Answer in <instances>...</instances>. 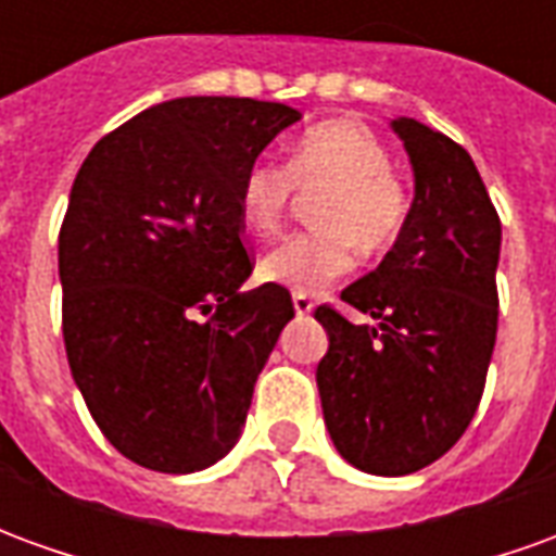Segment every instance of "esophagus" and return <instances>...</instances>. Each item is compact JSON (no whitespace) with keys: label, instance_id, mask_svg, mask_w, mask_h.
I'll list each match as a JSON object with an SVG mask.
<instances>
[{"label":"esophagus","instance_id":"esophagus-1","mask_svg":"<svg viewBox=\"0 0 556 556\" xmlns=\"http://www.w3.org/2000/svg\"><path fill=\"white\" fill-rule=\"evenodd\" d=\"M291 301H294V313L298 315H309L313 313V298H309V294H303V291H294V298H291Z\"/></svg>","mask_w":556,"mask_h":556}]
</instances>
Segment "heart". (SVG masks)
Segmentation results:
<instances>
[{"instance_id": "heart-1", "label": "heart", "mask_w": 556, "mask_h": 556, "mask_svg": "<svg viewBox=\"0 0 556 556\" xmlns=\"http://www.w3.org/2000/svg\"><path fill=\"white\" fill-rule=\"evenodd\" d=\"M298 190L318 193L315 223L262 258L258 274L291 291H318L357 265V247L381 253L399 241L410 214L408 187L390 169V151L354 118L303 130L286 166L255 160L238 184V214L255 238L277 235Z\"/></svg>"}]
</instances>
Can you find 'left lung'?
<instances>
[{
    "mask_svg": "<svg viewBox=\"0 0 556 556\" xmlns=\"http://www.w3.org/2000/svg\"><path fill=\"white\" fill-rule=\"evenodd\" d=\"M414 166V205L384 262L342 291L378 318L354 325L321 303L330 349L318 393L345 462L405 477L465 434L485 390L497 337L501 217L465 148L414 118H396Z\"/></svg>",
    "mask_w": 556,
    "mask_h": 556,
    "instance_id": "8db88e82",
    "label": "left lung"
}]
</instances>
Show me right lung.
Returning a JSON list of instances; mask_svg holds the SVG:
<instances>
[{"label": "right lung", "instance_id": "right-lung-1", "mask_svg": "<svg viewBox=\"0 0 556 556\" xmlns=\"http://www.w3.org/2000/svg\"><path fill=\"white\" fill-rule=\"evenodd\" d=\"M298 118L286 103L178 98L79 166L59 229L62 337L98 429L139 467L193 473L238 443L294 318L277 282L241 291L253 255L238 184Z\"/></svg>", "mask_w": 556, "mask_h": 556}]
</instances>
